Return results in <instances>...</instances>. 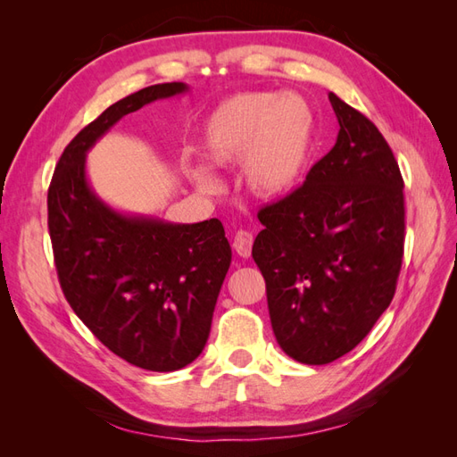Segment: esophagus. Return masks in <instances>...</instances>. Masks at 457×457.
I'll use <instances>...</instances> for the list:
<instances>
[{"label": "esophagus", "instance_id": "obj_1", "mask_svg": "<svg viewBox=\"0 0 457 457\" xmlns=\"http://www.w3.org/2000/svg\"><path fill=\"white\" fill-rule=\"evenodd\" d=\"M251 247H253V234L249 231H237L234 237V249L239 257H251Z\"/></svg>", "mask_w": 457, "mask_h": 457}]
</instances>
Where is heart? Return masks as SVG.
<instances>
[{"label": "heart", "instance_id": "b5f03b06", "mask_svg": "<svg viewBox=\"0 0 457 457\" xmlns=\"http://www.w3.org/2000/svg\"><path fill=\"white\" fill-rule=\"evenodd\" d=\"M314 118L296 96L244 92L220 102L204 123L200 154L212 167L239 162V179L255 198L273 200L295 187L310 159ZM204 190L218 180L208 169L194 170Z\"/></svg>", "mask_w": 457, "mask_h": 457}]
</instances>
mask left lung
Masks as SVG:
<instances>
[{
  "mask_svg": "<svg viewBox=\"0 0 457 457\" xmlns=\"http://www.w3.org/2000/svg\"><path fill=\"white\" fill-rule=\"evenodd\" d=\"M339 133L303 187L261 208L253 259L270 326L306 365L345 355L396 290L404 253V182L389 143L363 113L328 94Z\"/></svg>",
  "mask_w": 457,
  "mask_h": 457,
  "instance_id": "8db88e82",
  "label": "left lung"
}]
</instances>
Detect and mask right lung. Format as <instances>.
I'll return each mask as SVG.
<instances>
[{"instance_id":"right-lung-1","label":"right lung","mask_w":457,"mask_h":457,"mask_svg":"<svg viewBox=\"0 0 457 457\" xmlns=\"http://www.w3.org/2000/svg\"><path fill=\"white\" fill-rule=\"evenodd\" d=\"M187 90L154 84L110 105L66 145L46 196L68 304L110 352L161 373L187 367L208 342L231 263L226 231L216 218L169 223L112 210L86 180V153L123 115Z\"/></svg>"}]
</instances>
